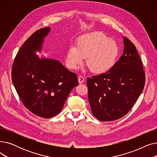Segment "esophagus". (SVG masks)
<instances>
[{"instance_id":"obj_1","label":"esophagus","mask_w":157,"mask_h":157,"mask_svg":"<svg viewBox=\"0 0 157 157\" xmlns=\"http://www.w3.org/2000/svg\"><path fill=\"white\" fill-rule=\"evenodd\" d=\"M78 81H79V83L81 84L82 83H83L85 81V78L82 76H78Z\"/></svg>"}]
</instances>
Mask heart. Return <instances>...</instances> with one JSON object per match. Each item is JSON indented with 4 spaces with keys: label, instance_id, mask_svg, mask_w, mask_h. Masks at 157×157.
<instances>
[{
    "label": "heart",
    "instance_id": "heart-1",
    "mask_svg": "<svg viewBox=\"0 0 157 157\" xmlns=\"http://www.w3.org/2000/svg\"><path fill=\"white\" fill-rule=\"evenodd\" d=\"M119 54L117 43L99 32H92L79 36L75 46L66 53L65 63L70 69H76L86 63L90 71L102 74L110 70Z\"/></svg>",
    "mask_w": 157,
    "mask_h": 157
}]
</instances>
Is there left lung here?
<instances>
[{
  "label": "left lung",
  "instance_id": "8db88e82",
  "mask_svg": "<svg viewBox=\"0 0 157 157\" xmlns=\"http://www.w3.org/2000/svg\"><path fill=\"white\" fill-rule=\"evenodd\" d=\"M123 42V53L113 67L86 80L92 113L102 121L124 117L144 87L145 72L136 48L125 37Z\"/></svg>",
  "mask_w": 157,
  "mask_h": 157
}]
</instances>
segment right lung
I'll list each match as a JSON object with an SVG mask.
<instances>
[{
  "label": "right lung",
  "instance_id": "obj_1",
  "mask_svg": "<svg viewBox=\"0 0 157 157\" xmlns=\"http://www.w3.org/2000/svg\"><path fill=\"white\" fill-rule=\"evenodd\" d=\"M49 32L46 27L33 33L16 54L11 70L13 83L23 105L43 118L59 114L72 89L79 84L77 74L60 62L40 60L34 54Z\"/></svg>",
  "mask_w": 157,
  "mask_h": 157
}]
</instances>
